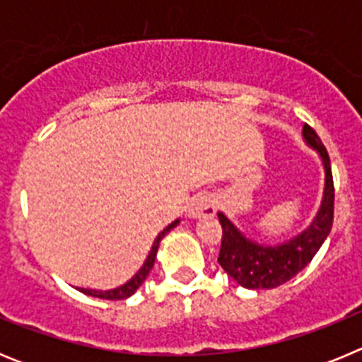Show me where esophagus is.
Returning <instances> with one entry per match:
<instances>
[{
  "mask_svg": "<svg viewBox=\"0 0 362 362\" xmlns=\"http://www.w3.org/2000/svg\"><path fill=\"white\" fill-rule=\"evenodd\" d=\"M216 212V199L210 194H197L188 206V214L192 217L214 216Z\"/></svg>",
  "mask_w": 362,
  "mask_h": 362,
  "instance_id": "1",
  "label": "esophagus"
}]
</instances>
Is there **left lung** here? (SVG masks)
Masks as SVG:
<instances>
[{
  "label": "left lung",
  "mask_w": 362,
  "mask_h": 362,
  "mask_svg": "<svg viewBox=\"0 0 362 362\" xmlns=\"http://www.w3.org/2000/svg\"><path fill=\"white\" fill-rule=\"evenodd\" d=\"M303 136L310 146L317 150L325 165V196H322L321 209L317 217L305 232L293 238L292 241L279 246H263L246 239L241 232L228 221L225 214L219 216L223 238H221L219 261L221 268L232 277L233 281L245 288L263 290L281 286L292 277H296L306 264L317 254L325 239L332 230L334 223V199L335 188L332 177V166L328 152L322 145L321 137L315 130L305 123Z\"/></svg>",
  "instance_id": "1"
}]
</instances>
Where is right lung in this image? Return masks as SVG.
<instances>
[{
    "label": "right lung",
    "instance_id": "obj_1",
    "mask_svg": "<svg viewBox=\"0 0 362 362\" xmlns=\"http://www.w3.org/2000/svg\"><path fill=\"white\" fill-rule=\"evenodd\" d=\"M179 219L174 221L172 225L166 226L165 230H163L161 233H159L158 238H156V241H153L152 245V250H150L148 257H146L145 264H143L141 268H139V272H137L136 276L132 277V279L129 281V283H124L123 286H119V288H114V290H107V292H101V290H90V288H79V292L86 293V296H94V297H99V299H110V300H117V299H127V297L132 296L134 292H136L139 286L143 284V281L146 279V276L150 274V270H152L153 267V261H156V254H158V248H159V243H161V239L165 238L166 233L170 232L174 226H177Z\"/></svg>",
    "mask_w": 362,
    "mask_h": 362
}]
</instances>
